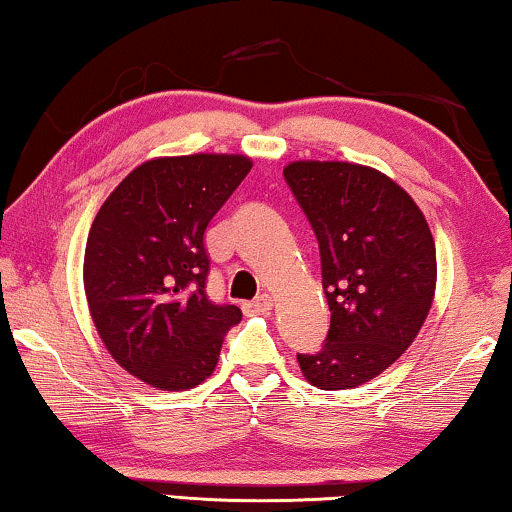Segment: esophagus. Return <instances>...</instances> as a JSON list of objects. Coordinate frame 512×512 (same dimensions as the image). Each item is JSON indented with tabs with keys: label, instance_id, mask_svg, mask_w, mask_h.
<instances>
[{
	"label": "esophagus",
	"instance_id": "esophagus-1",
	"mask_svg": "<svg viewBox=\"0 0 512 512\" xmlns=\"http://www.w3.org/2000/svg\"><path fill=\"white\" fill-rule=\"evenodd\" d=\"M268 310H272V296L268 294H261L251 303H244V313L247 315H265Z\"/></svg>",
	"mask_w": 512,
	"mask_h": 512
}]
</instances>
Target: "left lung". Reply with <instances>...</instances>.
<instances>
[{"instance_id":"obj_1","label":"left lung","mask_w":512,"mask_h":512,"mask_svg":"<svg viewBox=\"0 0 512 512\" xmlns=\"http://www.w3.org/2000/svg\"><path fill=\"white\" fill-rule=\"evenodd\" d=\"M313 225L331 310L320 353L298 355L320 390H348L383 374L414 343L437 282L433 232L404 188L378 169L301 159L284 167Z\"/></svg>"}]
</instances>
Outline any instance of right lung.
<instances>
[{
	"instance_id": "1",
	"label": "right lung",
	"mask_w": 512,
	"mask_h": 512,
	"mask_svg": "<svg viewBox=\"0 0 512 512\" xmlns=\"http://www.w3.org/2000/svg\"><path fill=\"white\" fill-rule=\"evenodd\" d=\"M251 171L247 155L155 157L105 199L84 251L91 320L119 367L159 390L214 374L223 336L242 320L204 284V230Z\"/></svg>"
}]
</instances>
